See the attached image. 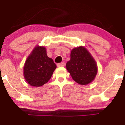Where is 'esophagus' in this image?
I'll use <instances>...</instances> for the list:
<instances>
[{
    "mask_svg": "<svg viewBox=\"0 0 125 125\" xmlns=\"http://www.w3.org/2000/svg\"><path fill=\"white\" fill-rule=\"evenodd\" d=\"M65 65V63L64 62H62V63H60L57 64V67H64Z\"/></svg>",
    "mask_w": 125,
    "mask_h": 125,
    "instance_id": "obj_1",
    "label": "esophagus"
}]
</instances>
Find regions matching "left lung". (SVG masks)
<instances>
[{
	"instance_id": "1",
	"label": "left lung",
	"mask_w": 125,
	"mask_h": 125,
	"mask_svg": "<svg viewBox=\"0 0 125 125\" xmlns=\"http://www.w3.org/2000/svg\"><path fill=\"white\" fill-rule=\"evenodd\" d=\"M66 68L73 80L82 85L92 83L98 72L96 61L84 46L71 50L70 60L67 62Z\"/></svg>"
}]
</instances>
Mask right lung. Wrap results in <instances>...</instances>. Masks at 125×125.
<instances>
[{
    "instance_id": "add662e5",
    "label": "right lung",
    "mask_w": 125,
    "mask_h": 125,
    "mask_svg": "<svg viewBox=\"0 0 125 125\" xmlns=\"http://www.w3.org/2000/svg\"><path fill=\"white\" fill-rule=\"evenodd\" d=\"M56 68L52 58L47 56L45 47L38 45L25 62L23 76L29 85L39 87L49 82Z\"/></svg>"
}]
</instances>
